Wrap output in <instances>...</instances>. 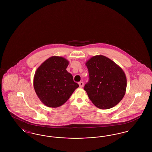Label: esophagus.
Segmentation results:
<instances>
[{"label": "esophagus", "instance_id": "1", "mask_svg": "<svg viewBox=\"0 0 152 152\" xmlns=\"http://www.w3.org/2000/svg\"><path fill=\"white\" fill-rule=\"evenodd\" d=\"M79 86L80 88H82L84 86V83L83 81H80L79 83Z\"/></svg>", "mask_w": 152, "mask_h": 152}]
</instances>
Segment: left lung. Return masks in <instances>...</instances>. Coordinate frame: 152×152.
<instances>
[{
	"label": "left lung",
	"instance_id": "obj_1",
	"mask_svg": "<svg viewBox=\"0 0 152 152\" xmlns=\"http://www.w3.org/2000/svg\"><path fill=\"white\" fill-rule=\"evenodd\" d=\"M89 80L84 90L94 105L107 109L123 99L126 89V77L123 69L103 55H96L86 63Z\"/></svg>",
	"mask_w": 152,
	"mask_h": 152
}]
</instances>
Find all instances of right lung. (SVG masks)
Returning <instances> with one entry per match:
<instances>
[{
	"mask_svg": "<svg viewBox=\"0 0 152 152\" xmlns=\"http://www.w3.org/2000/svg\"><path fill=\"white\" fill-rule=\"evenodd\" d=\"M69 61L64 58L53 56L44 61L34 77V87L39 99L51 108L61 106L79 87L72 75L66 70Z\"/></svg>",
	"mask_w": 152,
	"mask_h": 152,
	"instance_id": "add662e5",
	"label": "right lung"
}]
</instances>
